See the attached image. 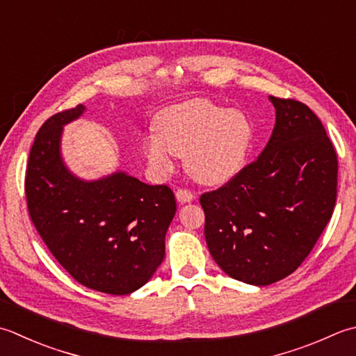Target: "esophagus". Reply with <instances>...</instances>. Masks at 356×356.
Segmentation results:
<instances>
[{"label": "esophagus", "instance_id": "obj_1", "mask_svg": "<svg viewBox=\"0 0 356 356\" xmlns=\"http://www.w3.org/2000/svg\"><path fill=\"white\" fill-rule=\"evenodd\" d=\"M176 199L180 202V204H188V202H193L196 199V194L191 193L190 190H184V188H180L176 193Z\"/></svg>", "mask_w": 356, "mask_h": 356}]
</instances>
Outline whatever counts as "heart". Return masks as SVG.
I'll return each instance as SVG.
<instances>
[{
	"label": "heart",
	"instance_id": "b5f03b06",
	"mask_svg": "<svg viewBox=\"0 0 356 356\" xmlns=\"http://www.w3.org/2000/svg\"><path fill=\"white\" fill-rule=\"evenodd\" d=\"M253 140L254 128L245 113L193 99L160 111L156 131L143 138V152L160 174L172 171L177 154L185 156L197 182L222 185L245 166Z\"/></svg>",
	"mask_w": 356,
	"mask_h": 356
}]
</instances>
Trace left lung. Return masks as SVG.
I'll list each match as a JSON object with an SVG mask.
<instances>
[{
  "label": "left lung",
  "instance_id": "1",
  "mask_svg": "<svg viewBox=\"0 0 356 356\" xmlns=\"http://www.w3.org/2000/svg\"><path fill=\"white\" fill-rule=\"evenodd\" d=\"M276 123L261 156L200 196L205 239L233 280L270 285L301 266L330 220L338 159L315 113L270 95Z\"/></svg>",
  "mask_w": 356,
  "mask_h": 356
}]
</instances>
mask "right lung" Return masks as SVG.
<instances>
[{
    "mask_svg": "<svg viewBox=\"0 0 356 356\" xmlns=\"http://www.w3.org/2000/svg\"><path fill=\"white\" fill-rule=\"evenodd\" d=\"M83 113L79 104L40 128L26 171L27 208L41 239L76 282L128 295L162 264L176 199L166 185H146L123 171L99 180L69 171L60 151L63 127Z\"/></svg>",
    "mask_w": 356,
    "mask_h": 356,
    "instance_id": "right-lung-1",
    "label": "right lung"
}]
</instances>
